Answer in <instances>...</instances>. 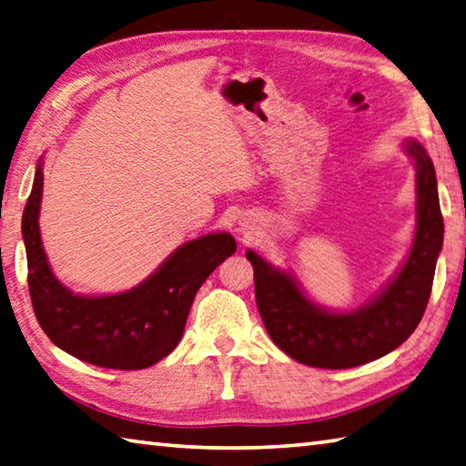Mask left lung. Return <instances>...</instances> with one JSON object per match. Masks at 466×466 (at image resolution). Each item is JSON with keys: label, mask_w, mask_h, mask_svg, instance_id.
I'll return each instance as SVG.
<instances>
[{"label": "left lung", "mask_w": 466, "mask_h": 466, "mask_svg": "<svg viewBox=\"0 0 466 466\" xmlns=\"http://www.w3.org/2000/svg\"><path fill=\"white\" fill-rule=\"evenodd\" d=\"M406 152L416 164L414 245L400 274L363 309L340 314L319 309L292 276L269 266L256 251L245 253L253 266L256 302L268 335L298 363L349 370L375 361L398 349L422 320L442 249L444 221L432 160L414 139L406 142Z\"/></svg>", "instance_id": "8db88e82"}]
</instances>
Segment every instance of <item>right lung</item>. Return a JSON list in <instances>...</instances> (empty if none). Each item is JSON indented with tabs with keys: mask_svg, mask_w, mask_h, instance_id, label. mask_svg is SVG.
Here are the masks:
<instances>
[{
	"mask_svg": "<svg viewBox=\"0 0 466 466\" xmlns=\"http://www.w3.org/2000/svg\"><path fill=\"white\" fill-rule=\"evenodd\" d=\"M42 182L38 164L22 217L28 288L42 330L68 355L107 370H146L170 355L198 288L218 263L235 253L233 237L213 233L180 245L146 282L127 292L76 296L52 274L42 248Z\"/></svg>",
	"mask_w": 466,
	"mask_h": 466,
	"instance_id": "obj_1",
	"label": "right lung"
}]
</instances>
